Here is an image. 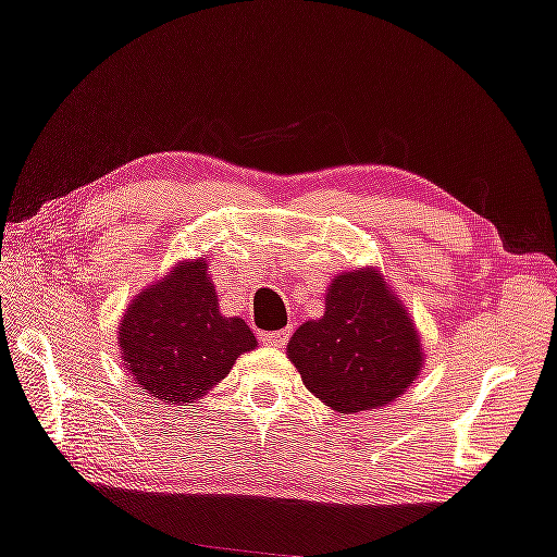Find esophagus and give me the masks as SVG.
<instances>
[{"label": "esophagus", "instance_id": "esophagus-1", "mask_svg": "<svg viewBox=\"0 0 557 557\" xmlns=\"http://www.w3.org/2000/svg\"><path fill=\"white\" fill-rule=\"evenodd\" d=\"M288 331H271V333H261V343L269 345V348H284L288 341Z\"/></svg>", "mask_w": 557, "mask_h": 557}]
</instances>
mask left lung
Segmentation results:
<instances>
[{"mask_svg": "<svg viewBox=\"0 0 557 557\" xmlns=\"http://www.w3.org/2000/svg\"><path fill=\"white\" fill-rule=\"evenodd\" d=\"M286 350L308 392L341 414L395 403L424 360L412 318L375 269L335 276L323 318L300 325Z\"/></svg>", "mask_w": 557, "mask_h": 557, "instance_id": "left-lung-1", "label": "left lung"}]
</instances>
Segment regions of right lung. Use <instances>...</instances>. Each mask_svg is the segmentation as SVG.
<instances>
[{
  "label": "right lung",
  "mask_w": 557,
  "mask_h": 557,
  "mask_svg": "<svg viewBox=\"0 0 557 557\" xmlns=\"http://www.w3.org/2000/svg\"><path fill=\"white\" fill-rule=\"evenodd\" d=\"M121 358L143 392L162 403L205 397L246 350L257 348L242 318L219 313L207 261H182L143 288L117 327Z\"/></svg>",
  "instance_id": "obj_1"
}]
</instances>
